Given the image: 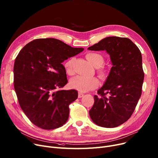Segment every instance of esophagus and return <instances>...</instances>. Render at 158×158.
Here are the masks:
<instances>
[{"instance_id": "esophagus-1", "label": "esophagus", "mask_w": 158, "mask_h": 158, "mask_svg": "<svg viewBox=\"0 0 158 158\" xmlns=\"http://www.w3.org/2000/svg\"><path fill=\"white\" fill-rule=\"evenodd\" d=\"M83 95H84V94L81 93V92H79V94H78V98H81L82 97H83Z\"/></svg>"}]
</instances>
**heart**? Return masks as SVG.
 Here are the masks:
<instances>
[{"mask_svg":"<svg viewBox=\"0 0 158 158\" xmlns=\"http://www.w3.org/2000/svg\"><path fill=\"white\" fill-rule=\"evenodd\" d=\"M86 58L94 67L98 68V73L101 77L106 76V70L104 67L101 66L104 63V57L102 55L98 53L90 52L86 55ZM73 60V58L70 59L64 64L65 70L68 73L71 74L72 73ZM70 84L72 88L76 89L79 92H85L97 88L99 86V82L96 77H86L78 75L71 79Z\"/></svg>","mask_w":158,"mask_h":158,"instance_id":"1","label":"heart"}]
</instances>
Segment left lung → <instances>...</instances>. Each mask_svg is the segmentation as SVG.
<instances>
[{"label": "left lung", "instance_id": "1", "mask_svg": "<svg viewBox=\"0 0 158 158\" xmlns=\"http://www.w3.org/2000/svg\"><path fill=\"white\" fill-rule=\"evenodd\" d=\"M88 50H105L112 65L98 90L100 96L94 95L90 117L98 126L117 127L130 118L141 97L144 80L141 52L131 40L119 37H106Z\"/></svg>", "mask_w": 158, "mask_h": 158}]
</instances>
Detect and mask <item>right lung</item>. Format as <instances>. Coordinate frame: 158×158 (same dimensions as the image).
<instances>
[{
	"label": "right lung",
	"instance_id": "obj_1",
	"mask_svg": "<svg viewBox=\"0 0 158 158\" xmlns=\"http://www.w3.org/2000/svg\"><path fill=\"white\" fill-rule=\"evenodd\" d=\"M83 50L46 38L33 40L19 53L13 68L15 91L20 108L37 127L52 130L66 123L69 105L78 92L56 90L68 83L62 63Z\"/></svg>",
	"mask_w": 158,
	"mask_h": 158
}]
</instances>
